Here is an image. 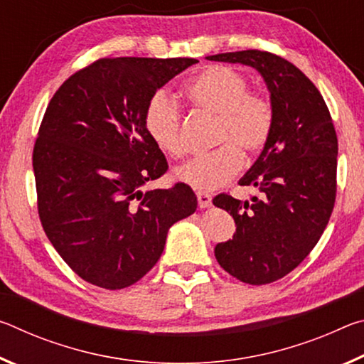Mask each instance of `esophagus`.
Segmentation results:
<instances>
[{
	"label": "esophagus",
	"mask_w": 364,
	"mask_h": 364,
	"mask_svg": "<svg viewBox=\"0 0 364 364\" xmlns=\"http://www.w3.org/2000/svg\"><path fill=\"white\" fill-rule=\"evenodd\" d=\"M197 204H199L200 208H208L212 205V196L207 193H197Z\"/></svg>",
	"instance_id": "34e87169"
}]
</instances>
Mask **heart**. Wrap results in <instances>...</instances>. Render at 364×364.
<instances>
[{
  "label": "heart",
  "mask_w": 364,
  "mask_h": 364,
  "mask_svg": "<svg viewBox=\"0 0 364 364\" xmlns=\"http://www.w3.org/2000/svg\"><path fill=\"white\" fill-rule=\"evenodd\" d=\"M196 107L217 115V149L197 156L176 168V178L197 191H213L242 168V152L255 156L268 144L274 112L268 100L250 93L241 72L228 65H210L196 75L186 88ZM147 136L170 157H181V109L167 91L159 90L146 104L143 115Z\"/></svg>",
  "instance_id": "b5f03b06"
}]
</instances>
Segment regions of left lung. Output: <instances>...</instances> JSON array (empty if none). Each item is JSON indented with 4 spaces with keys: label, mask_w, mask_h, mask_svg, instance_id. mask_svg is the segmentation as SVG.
<instances>
[{
    "label": "left lung",
    "mask_w": 364,
    "mask_h": 364,
    "mask_svg": "<svg viewBox=\"0 0 364 364\" xmlns=\"http://www.w3.org/2000/svg\"><path fill=\"white\" fill-rule=\"evenodd\" d=\"M207 59L254 67L271 93L273 133L239 180L258 196L213 199L236 221L232 239L215 247L220 267L247 284H269L297 268L328 226L337 193L336 128L316 86L284 58L245 49Z\"/></svg>",
    "instance_id": "1"
}]
</instances>
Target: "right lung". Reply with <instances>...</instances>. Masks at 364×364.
Instances as JSON below:
<instances>
[{"instance_id": "add662e5", "label": "right lung", "mask_w": 364, "mask_h": 364, "mask_svg": "<svg viewBox=\"0 0 364 364\" xmlns=\"http://www.w3.org/2000/svg\"><path fill=\"white\" fill-rule=\"evenodd\" d=\"M196 63L102 58L67 78L48 104L32 157L40 221L90 284H134L162 255L170 226L196 212L188 184L143 191L168 170L146 133V104Z\"/></svg>"}]
</instances>
